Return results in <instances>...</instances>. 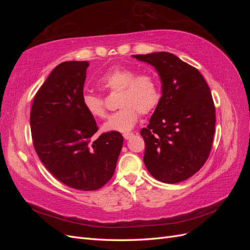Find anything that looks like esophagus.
<instances>
[{"label": "esophagus", "mask_w": 250, "mask_h": 250, "mask_svg": "<svg viewBox=\"0 0 250 250\" xmlns=\"http://www.w3.org/2000/svg\"><path fill=\"white\" fill-rule=\"evenodd\" d=\"M133 135H134V134H133L132 132H127V133H124V134H123V138H124L125 140H129L130 138L133 137Z\"/></svg>", "instance_id": "34e87169"}]
</instances>
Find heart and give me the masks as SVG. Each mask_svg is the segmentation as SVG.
Here are the masks:
<instances>
[{"label":"heart","mask_w":250,"mask_h":250,"mask_svg":"<svg viewBox=\"0 0 250 250\" xmlns=\"http://www.w3.org/2000/svg\"><path fill=\"white\" fill-rule=\"evenodd\" d=\"M100 88L120 93L118 106L102 126L106 132H128L137 124L139 115L153 111L160 103L158 82L151 74H139L128 67H110L98 80ZM82 105L94 118H104L106 111L99 96L86 92L82 95Z\"/></svg>","instance_id":"obj_1"}]
</instances>
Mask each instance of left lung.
<instances>
[{"label":"left lung","instance_id":"1","mask_svg":"<svg viewBox=\"0 0 250 250\" xmlns=\"http://www.w3.org/2000/svg\"><path fill=\"white\" fill-rule=\"evenodd\" d=\"M156 70L162 97L149 124L141 130L149 173L166 184L190 178L209 155L215 106L207 81L195 67L168 52L132 55Z\"/></svg>","mask_w":250,"mask_h":250}]
</instances>
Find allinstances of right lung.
Returning <instances> with one entry per match:
<instances>
[{
    "instance_id": "obj_1",
    "label": "right lung",
    "mask_w": 250,
    "mask_h": 250,
    "mask_svg": "<svg viewBox=\"0 0 250 250\" xmlns=\"http://www.w3.org/2000/svg\"><path fill=\"white\" fill-rule=\"evenodd\" d=\"M87 62H65L48 76L33 100L30 127L46 169L65 186L94 191L112 177L123 145L120 132L102 133L82 105Z\"/></svg>"
}]
</instances>
